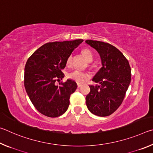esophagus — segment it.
<instances>
[{"label": "esophagus", "instance_id": "obj_1", "mask_svg": "<svg viewBox=\"0 0 153 153\" xmlns=\"http://www.w3.org/2000/svg\"><path fill=\"white\" fill-rule=\"evenodd\" d=\"M77 88H80V87H81V86H82V84H78V83H77Z\"/></svg>", "mask_w": 153, "mask_h": 153}]
</instances>
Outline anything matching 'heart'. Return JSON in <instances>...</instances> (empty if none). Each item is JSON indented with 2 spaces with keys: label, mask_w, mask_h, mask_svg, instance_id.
Here are the masks:
<instances>
[{
  "label": "heart",
  "mask_w": 153,
  "mask_h": 153,
  "mask_svg": "<svg viewBox=\"0 0 153 153\" xmlns=\"http://www.w3.org/2000/svg\"><path fill=\"white\" fill-rule=\"evenodd\" d=\"M82 53L88 61V62L92 61L93 59H94V55H93L91 51L88 48L84 49L82 51ZM72 61H73V56H72L71 55H69L66 59V65L68 67L71 66V65L72 63ZM67 77H68L69 79L74 80V81L76 82L77 83H84L87 79L88 77L87 74L79 70L72 71L68 75H67Z\"/></svg>",
  "instance_id": "1"
}]
</instances>
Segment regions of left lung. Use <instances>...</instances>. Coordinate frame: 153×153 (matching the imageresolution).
<instances>
[{
    "instance_id": "obj_1",
    "label": "left lung",
    "mask_w": 153,
    "mask_h": 153,
    "mask_svg": "<svg viewBox=\"0 0 153 153\" xmlns=\"http://www.w3.org/2000/svg\"><path fill=\"white\" fill-rule=\"evenodd\" d=\"M86 42L98 51L102 65L92 79L99 85L89 86L86 105L94 115L106 117L122 103L131 82V68L128 59L114 46L97 40H87Z\"/></svg>"
}]
</instances>
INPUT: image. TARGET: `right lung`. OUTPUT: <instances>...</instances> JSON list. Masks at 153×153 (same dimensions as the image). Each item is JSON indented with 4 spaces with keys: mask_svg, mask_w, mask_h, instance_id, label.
Listing matches in <instances>:
<instances>
[{
    "mask_svg": "<svg viewBox=\"0 0 153 153\" xmlns=\"http://www.w3.org/2000/svg\"><path fill=\"white\" fill-rule=\"evenodd\" d=\"M83 40L48 42L38 48L25 66L24 86L33 105L40 113L57 117L66 112L77 84L71 79L56 86L64 77L66 59Z\"/></svg>",
    "mask_w": 153,
    "mask_h": 153,
    "instance_id": "1",
    "label": "right lung"
}]
</instances>
